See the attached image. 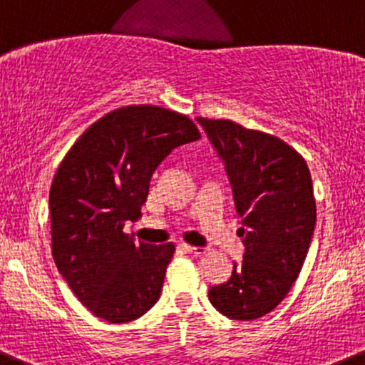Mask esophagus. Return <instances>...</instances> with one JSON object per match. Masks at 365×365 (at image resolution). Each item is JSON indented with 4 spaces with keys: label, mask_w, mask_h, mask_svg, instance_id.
<instances>
[{
    "label": "esophagus",
    "mask_w": 365,
    "mask_h": 365,
    "mask_svg": "<svg viewBox=\"0 0 365 365\" xmlns=\"http://www.w3.org/2000/svg\"><path fill=\"white\" fill-rule=\"evenodd\" d=\"M183 247H185L187 253L194 255V257H201V255L207 253V250H205V247H200V246H190V244H183Z\"/></svg>",
    "instance_id": "1"
}]
</instances>
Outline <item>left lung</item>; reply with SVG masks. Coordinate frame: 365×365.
I'll use <instances>...</instances> for the list:
<instances>
[{"label":"left lung","instance_id":"8db88e82","mask_svg":"<svg viewBox=\"0 0 365 365\" xmlns=\"http://www.w3.org/2000/svg\"><path fill=\"white\" fill-rule=\"evenodd\" d=\"M225 162L246 253L226 284L208 291L230 319L253 321L280 305L299 277L316 226V197L305 158L271 133L230 119L196 118Z\"/></svg>","mask_w":365,"mask_h":365}]
</instances>
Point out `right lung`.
<instances>
[{
    "label": "right lung",
    "instance_id": "1",
    "mask_svg": "<svg viewBox=\"0 0 365 365\" xmlns=\"http://www.w3.org/2000/svg\"><path fill=\"white\" fill-rule=\"evenodd\" d=\"M201 137L187 115L157 105L115 108L88 126L49 189L51 253L78 299L108 323H128L160 298L175 244L133 242L155 169Z\"/></svg>",
    "mask_w": 365,
    "mask_h": 365
}]
</instances>
